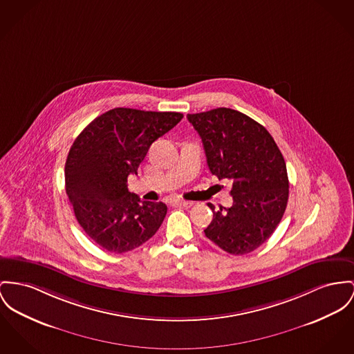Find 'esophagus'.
Listing matches in <instances>:
<instances>
[{"instance_id": "34e87169", "label": "esophagus", "mask_w": 354, "mask_h": 354, "mask_svg": "<svg viewBox=\"0 0 354 354\" xmlns=\"http://www.w3.org/2000/svg\"><path fill=\"white\" fill-rule=\"evenodd\" d=\"M173 203L176 205H181V207H185V208H190L193 205V201H187V200H174Z\"/></svg>"}]
</instances>
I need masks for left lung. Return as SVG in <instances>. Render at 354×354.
<instances>
[{
  "label": "left lung",
  "instance_id": "8db88e82",
  "mask_svg": "<svg viewBox=\"0 0 354 354\" xmlns=\"http://www.w3.org/2000/svg\"><path fill=\"white\" fill-rule=\"evenodd\" d=\"M198 133L207 164L218 180H231V208L214 211L205 236L232 255H244L274 234L288 200L286 162L271 134L232 109L188 114Z\"/></svg>",
  "mask_w": 354,
  "mask_h": 354
}]
</instances>
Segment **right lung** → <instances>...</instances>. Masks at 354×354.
Instances as JSON below:
<instances>
[{"instance_id":"obj_1","label":"right lung","mask_w":354,"mask_h":354,"mask_svg":"<svg viewBox=\"0 0 354 354\" xmlns=\"http://www.w3.org/2000/svg\"><path fill=\"white\" fill-rule=\"evenodd\" d=\"M181 113L118 107L95 118L73 142L66 161V192L75 217L103 250L129 252L158 231L167 207L130 193L151 143L171 130Z\"/></svg>"}]
</instances>
